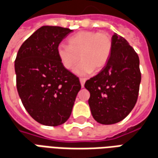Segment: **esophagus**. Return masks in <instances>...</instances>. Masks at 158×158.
<instances>
[{"label": "esophagus", "instance_id": "34e87169", "mask_svg": "<svg viewBox=\"0 0 158 158\" xmlns=\"http://www.w3.org/2000/svg\"><path fill=\"white\" fill-rule=\"evenodd\" d=\"M79 81H80L81 86H82V87H84V85H85V81H86V79H84V78H80V79H79Z\"/></svg>", "mask_w": 158, "mask_h": 158}]
</instances>
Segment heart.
Listing matches in <instances>:
<instances>
[{
    "mask_svg": "<svg viewBox=\"0 0 158 158\" xmlns=\"http://www.w3.org/2000/svg\"><path fill=\"white\" fill-rule=\"evenodd\" d=\"M112 36L106 32L79 31L68 39V45H59L56 52L63 68H76L79 75H86L102 71L109 61L113 52Z\"/></svg>",
    "mask_w": 158,
    "mask_h": 158,
    "instance_id": "b5f03b06",
    "label": "heart"
}]
</instances>
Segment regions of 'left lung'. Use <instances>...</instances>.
Instances as JSON below:
<instances>
[{
	"mask_svg": "<svg viewBox=\"0 0 158 158\" xmlns=\"http://www.w3.org/2000/svg\"><path fill=\"white\" fill-rule=\"evenodd\" d=\"M113 52L106 67L85 87L91 114L102 124H113L126 118L135 105L141 73L135 51L123 37L113 35Z\"/></svg>",
	"mask_w": 158,
	"mask_h": 158,
	"instance_id": "8db88e82",
	"label": "left lung"
}]
</instances>
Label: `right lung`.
Wrapping results in <instances>:
<instances>
[{
    "mask_svg": "<svg viewBox=\"0 0 158 158\" xmlns=\"http://www.w3.org/2000/svg\"><path fill=\"white\" fill-rule=\"evenodd\" d=\"M72 31L42 26L23 43L17 54L19 97L29 115L44 125L64 123L81 88L79 78L63 68L56 52L60 42Z\"/></svg>",
    "mask_w": 158,
    "mask_h": 158,
    "instance_id": "1",
    "label": "right lung"
}]
</instances>
